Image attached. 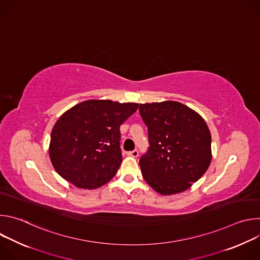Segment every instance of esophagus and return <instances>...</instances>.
Listing matches in <instances>:
<instances>
[{"label":"esophagus","instance_id":"1","mask_svg":"<svg viewBox=\"0 0 260 260\" xmlns=\"http://www.w3.org/2000/svg\"><path fill=\"white\" fill-rule=\"evenodd\" d=\"M127 155H128V156H132V157H138V155H139V151H138V150L129 151V152H127Z\"/></svg>","mask_w":260,"mask_h":260}]
</instances>
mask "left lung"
Instances as JSON below:
<instances>
[{
    "instance_id": "1",
    "label": "left lung",
    "mask_w": 260,
    "mask_h": 260,
    "mask_svg": "<svg viewBox=\"0 0 260 260\" xmlns=\"http://www.w3.org/2000/svg\"><path fill=\"white\" fill-rule=\"evenodd\" d=\"M139 110L150 144L140 159L145 181L162 196L187 190L211 164V134L206 121L175 101L140 104Z\"/></svg>"
}]
</instances>
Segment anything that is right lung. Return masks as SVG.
I'll return each mask as SVG.
<instances>
[{"instance_id": "add662e5", "label": "right lung", "mask_w": 260, "mask_h": 260, "mask_svg": "<svg viewBox=\"0 0 260 260\" xmlns=\"http://www.w3.org/2000/svg\"><path fill=\"white\" fill-rule=\"evenodd\" d=\"M137 103L88 100L55 122L49 156L55 171L83 189H95L112 179L122 161L120 125L134 114Z\"/></svg>"}]
</instances>
